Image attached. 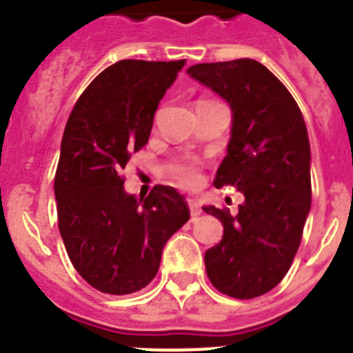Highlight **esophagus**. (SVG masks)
I'll return each mask as SVG.
<instances>
[{
  "mask_svg": "<svg viewBox=\"0 0 353 353\" xmlns=\"http://www.w3.org/2000/svg\"><path fill=\"white\" fill-rule=\"evenodd\" d=\"M187 205H189V210H191L192 217H198L201 214V208H199V203L194 198H187Z\"/></svg>",
  "mask_w": 353,
  "mask_h": 353,
  "instance_id": "34e87169",
  "label": "esophagus"
}]
</instances>
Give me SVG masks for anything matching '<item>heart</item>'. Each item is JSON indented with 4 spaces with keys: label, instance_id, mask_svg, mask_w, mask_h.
I'll list each match as a JSON object with an SVG mask.
<instances>
[{
    "label": "heart",
    "instance_id": "obj_1",
    "mask_svg": "<svg viewBox=\"0 0 353 353\" xmlns=\"http://www.w3.org/2000/svg\"><path fill=\"white\" fill-rule=\"evenodd\" d=\"M170 173L174 180L185 187H192L199 182V171L192 161H179L170 166Z\"/></svg>",
    "mask_w": 353,
    "mask_h": 353
}]
</instances>
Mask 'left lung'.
<instances>
[{
  "label": "left lung",
  "instance_id": "obj_1",
  "mask_svg": "<svg viewBox=\"0 0 353 353\" xmlns=\"http://www.w3.org/2000/svg\"><path fill=\"white\" fill-rule=\"evenodd\" d=\"M187 74L232 109L228 155L214 183L244 194L236 215L203 207L224 226L219 244L205 252L208 279L230 297H260L288 272L311 208L304 117L285 84L256 60L198 63Z\"/></svg>",
  "mask_w": 353,
  "mask_h": 353
}]
</instances>
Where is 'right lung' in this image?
<instances>
[{
  "instance_id": "1",
  "label": "right lung",
  "mask_w": 353,
  "mask_h": 353,
  "mask_svg": "<svg viewBox=\"0 0 353 353\" xmlns=\"http://www.w3.org/2000/svg\"><path fill=\"white\" fill-rule=\"evenodd\" d=\"M183 63L111 65L84 90L65 125L54 179L58 228L72 265L99 292L145 288L170 236L189 221L176 189L155 185L138 199L120 176L130 154L148 143L159 102Z\"/></svg>"
}]
</instances>
